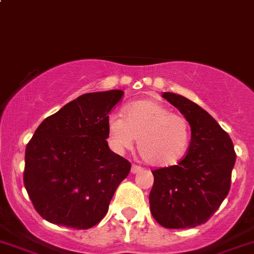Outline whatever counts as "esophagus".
I'll return each instance as SVG.
<instances>
[{"instance_id":"1","label":"esophagus","mask_w":254,"mask_h":254,"mask_svg":"<svg viewBox=\"0 0 254 254\" xmlns=\"http://www.w3.org/2000/svg\"><path fill=\"white\" fill-rule=\"evenodd\" d=\"M142 170L141 166H139V165H132L131 166V174H137V172H140Z\"/></svg>"}]
</instances>
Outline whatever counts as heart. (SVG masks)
I'll return each mask as SVG.
<instances>
[{
  "instance_id": "1",
  "label": "heart",
  "mask_w": 254,
  "mask_h": 254,
  "mask_svg": "<svg viewBox=\"0 0 254 254\" xmlns=\"http://www.w3.org/2000/svg\"><path fill=\"white\" fill-rule=\"evenodd\" d=\"M107 130L108 141L114 151L122 154L139 140L137 151L142 160L159 167L177 164L186 155L191 140L189 120L152 99L125 105L124 118L110 115Z\"/></svg>"
}]
</instances>
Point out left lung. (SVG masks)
I'll return each instance as SVG.
<instances>
[{"instance_id": "left-lung-1", "label": "left lung", "mask_w": 254, "mask_h": 254, "mask_svg": "<svg viewBox=\"0 0 254 254\" xmlns=\"http://www.w3.org/2000/svg\"><path fill=\"white\" fill-rule=\"evenodd\" d=\"M189 120L191 141L177 165L152 171V217L165 228H192L207 222L228 195L236 162L233 142L206 110L182 95L162 93Z\"/></svg>"}]
</instances>
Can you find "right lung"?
Returning a JSON list of instances; mask_svg holds the SVG:
<instances>
[{
  "label": "right lung",
  "instance_id": "1",
  "mask_svg": "<svg viewBox=\"0 0 254 254\" xmlns=\"http://www.w3.org/2000/svg\"><path fill=\"white\" fill-rule=\"evenodd\" d=\"M123 90L87 93L46 118L26 146L23 182L48 222L88 230L104 218L131 164L108 146L107 120Z\"/></svg>",
  "mask_w": 254,
  "mask_h": 254
}]
</instances>
